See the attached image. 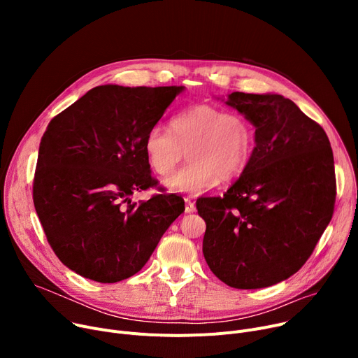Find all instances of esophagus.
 Returning <instances> with one entry per match:
<instances>
[{"instance_id": "obj_1", "label": "esophagus", "mask_w": 358, "mask_h": 358, "mask_svg": "<svg viewBox=\"0 0 358 358\" xmlns=\"http://www.w3.org/2000/svg\"><path fill=\"white\" fill-rule=\"evenodd\" d=\"M184 204H185V213H193L196 210L194 201L190 197H184Z\"/></svg>"}]
</instances>
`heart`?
I'll return each instance as SVG.
<instances>
[{
	"label": "heart",
	"instance_id": "heart-1",
	"mask_svg": "<svg viewBox=\"0 0 358 358\" xmlns=\"http://www.w3.org/2000/svg\"><path fill=\"white\" fill-rule=\"evenodd\" d=\"M255 148L252 123L241 113L197 104L171 120V130L149 129L145 152L159 176L173 171L187 150L189 164L165 180L174 193L199 194L220 182L236 180L245 171Z\"/></svg>",
	"mask_w": 358,
	"mask_h": 358
}]
</instances>
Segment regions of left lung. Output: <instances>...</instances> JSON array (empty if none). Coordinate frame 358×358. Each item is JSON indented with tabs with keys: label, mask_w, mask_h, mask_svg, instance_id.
<instances>
[{
	"label": "left lung",
	"mask_w": 358,
	"mask_h": 358,
	"mask_svg": "<svg viewBox=\"0 0 358 358\" xmlns=\"http://www.w3.org/2000/svg\"><path fill=\"white\" fill-rule=\"evenodd\" d=\"M228 104L255 126V148L222 197H200L203 255L235 289L280 283L303 267L331 222L336 181L321 124L278 94L232 92Z\"/></svg>",
	"instance_id": "8db88e82"
}]
</instances>
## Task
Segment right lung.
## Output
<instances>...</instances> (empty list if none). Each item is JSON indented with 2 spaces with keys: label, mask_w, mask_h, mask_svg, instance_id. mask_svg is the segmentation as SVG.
<instances>
[{
  "label": "right lung",
  "mask_w": 358,
  "mask_h": 358,
  "mask_svg": "<svg viewBox=\"0 0 358 358\" xmlns=\"http://www.w3.org/2000/svg\"><path fill=\"white\" fill-rule=\"evenodd\" d=\"M182 88L100 85L48 124L33 203L50 248L72 271L99 283L129 278L184 212L176 194L130 200L158 185L145 138Z\"/></svg>",
  "instance_id": "obj_1"
}]
</instances>
